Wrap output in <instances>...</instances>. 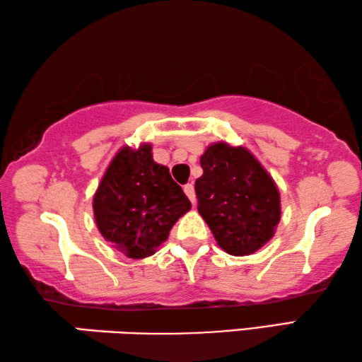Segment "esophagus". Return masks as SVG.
I'll return each mask as SVG.
<instances>
[{
	"label": "esophagus",
	"instance_id": "obj_1",
	"mask_svg": "<svg viewBox=\"0 0 362 362\" xmlns=\"http://www.w3.org/2000/svg\"><path fill=\"white\" fill-rule=\"evenodd\" d=\"M185 189V192H186V195L189 197V200L192 202V205H195L197 204V199H195V191H194V186H192V182H187V185L182 187Z\"/></svg>",
	"mask_w": 362,
	"mask_h": 362
}]
</instances>
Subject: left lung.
<instances>
[{"label": "left lung", "instance_id": "obj_1", "mask_svg": "<svg viewBox=\"0 0 362 362\" xmlns=\"http://www.w3.org/2000/svg\"><path fill=\"white\" fill-rule=\"evenodd\" d=\"M200 165L197 210L218 245L232 256L262 248L281 218L280 192L267 170L243 146L223 141L208 146Z\"/></svg>", "mask_w": 362, "mask_h": 362}]
</instances>
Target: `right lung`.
Listing matches in <instances>:
<instances>
[{"label": "right lung", "mask_w": 362, "mask_h": 362, "mask_svg": "<svg viewBox=\"0 0 362 362\" xmlns=\"http://www.w3.org/2000/svg\"><path fill=\"white\" fill-rule=\"evenodd\" d=\"M152 146L120 149L93 195V216L101 235L127 257L152 256L171 227L191 210V202L152 158Z\"/></svg>", "instance_id": "right-lung-1"}]
</instances>
